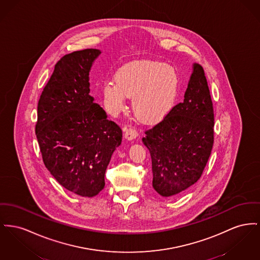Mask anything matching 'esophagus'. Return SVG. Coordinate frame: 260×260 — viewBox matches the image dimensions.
Listing matches in <instances>:
<instances>
[{
    "mask_svg": "<svg viewBox=\"0 0 260 260\" xmlns=\"http://www.w3.org/2000/svg\"><path fill=\"white\" fill-rule=\"evenodd\" d=\"M137 137H138V131L134 126H132V125L125 126L124 138L128 139V140H132V139H134V138H136Z\"/></svg>",
    "mask_w": 260,
    "mask_h": 260,
    "instance_id": "1",
    "label": "esophagus"
}]
</instances>
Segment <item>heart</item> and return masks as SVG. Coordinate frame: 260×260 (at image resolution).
I'll list each match as a JSON object with an SVG mask.
<instances>
[{
	"label": "heart",
	"mask_w": 260,
	"mask_h": 260,
	"mask_svg": "<svg viewBox=\"0 0 260 260\" xmlns=\"http://www.w3.org/2000/svg\"><path fill=\"white\" fill-rule=\"evenodd\" d=\"M179 88L180 78L173 68L159 61H137L119 70L116 83L104 85L103 98L108 111L117 115L124 110L126 96L131 97L138 119L154 123L174 107Z\"/></svg>",
	"instance_id": "heart-1"
}]
</instances>
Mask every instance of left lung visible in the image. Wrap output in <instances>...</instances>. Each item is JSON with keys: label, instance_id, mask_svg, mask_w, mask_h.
Returning a JSON list of instances; mask_svg holds the SVG:
<instances>
[{"label": "left lung", "instance_id": "1", "mask_svg": "<svg viewBox=\"0 0 260 260\" xmlns=\"http://www.w3.org/2000/svg\"><path fill=\"white\" fill-rule=\"evenodd\" d=\"M152 161V185L162 197L175 198L197 183L214 143V110L203 68L193 72L183 102L142 138Z\"/></svg>", "mask_w": 260, "mask_h": 260}]
</instances>
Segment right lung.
Instances as JSON below:
<instances>
[{
    "label": "right lung",
    "mask_w": 260,
    "mask_h": 260,
    "mask_svg": "<svg viewBox=\"0 0 260 260\" xmlns=\"http://www.w3.org/2000/svg\"><path fill=\"white\" fill-rule=\"evenodd\" d=\"M84 49L61 57L41 93L35 134L43 162L68 190L91 198L105 185L121 127L89 95V71L100 55Z\"/></svg>",
    "instance_id": "right-lung-1"
}]
</instances>
